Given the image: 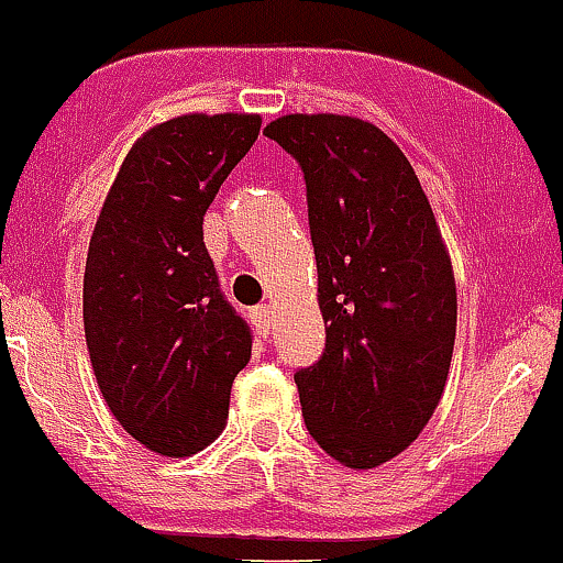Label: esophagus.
I'll return each mask as SVG.
<instances>
[{"mask_svg": "<svg viewBox=\"0 0 563 563\" xmlns=\"http://www.w3.org/2000/svg\"><path fill=\"white\" fill-rule=\"evenodd\" d=\"M251 318H253V324L258 327V332H262V335H267V332H271V324H273V307L271 305L253 307Z\"/></svg>", "mask_w": 563, "mask_h": 563, "instance_id": "1", "label": "esophagus"}]
</instances>
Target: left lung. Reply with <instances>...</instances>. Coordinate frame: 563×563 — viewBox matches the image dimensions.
<instances>
[{
	"label": "left lung",
	"mask_w": 563,
	"mask_h": 563,
	"mask_svg": "<svg viewBox=\"0 0 563 563\" xmlns=\"http://www.w3.org/2000/svg\"><path fill=\"white\" fill-rule=\"evenodd\" d=\"M271 141L305 172L327 350L296 372L312 440L377 467L440 406L456 338V282L429 197L389 134L352 114H282Z\"/></svg>",
	"instance_id": "left-lung-1"
}]
</instances>
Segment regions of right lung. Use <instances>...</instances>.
I'll use <instances>...</instances> for the list:
<instances>
[{
	"label": "right lung",
	"instance_id": "add662e5",
	"mask_svg": "<svg viewBox=\"0 0 563 563\" xmlns=\"http://www.w3.org/2000/svg\"><path fill=\"white\" fill-rule=\"evenodd\" d=\"M262 118L180 114L129 148L89 239L84 335L114 420L163 456L222 434L251 330L202 242V217L256 143Z\"/></svg>",
	"mask_w": 563,
	"mask_h": 563
}]
</instances>
